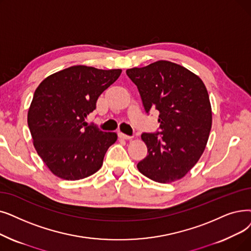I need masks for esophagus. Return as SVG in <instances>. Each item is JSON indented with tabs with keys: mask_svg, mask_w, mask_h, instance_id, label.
I'll return each mask as SVG.
<instances>
[{
	"mask_svg": "<svg viewBox=\"0 0 251 251\" xmlns=\"http://www.w3.org/2000/svg\"><path fill=\"white\" fill-rule=\"evenodd\" d=\"M119 137H120V138H122V139H131V138H132V136L127 135V134H124V133H122V132H120V133H119Z\"/></svg>",
	"mask_w": 251,
	"mask_h": 251,
	"instance_id": "esophagus-1",
	"label": "esophagus"
}]
</instances>
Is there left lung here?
Returning <instances> with one entry per match:
<instances>
[{
    "mask_svg": "<svg viewBox=\"0 0 251 251\" xmlns=\"http://www.w3.org/2000/svg\"><path fill=\"white\" fill-rule=\"evenodd\" d=\"M126 74L137 86L145 111L160 113V132L141 135L149 155L138 162L139 172L160 183L182 178L202 156L211 130V104L203 81L167 60Z\"/></svg>",
    "mask_w": 251,
    "mask_h": 251,
    "instance_id": "8db88e82",
    "label": "left lung"
}]
</instances>
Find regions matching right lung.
Returning a JSON list of instances; mask_svg holds the SVG:
<instances>
[{
	"instance_id": "1",
	"label": "right lung",
	"mask_w": 251,
	"mask_h": 251,
	"mask_svg": "<svg viewBox=\"0 0 251 251\" xmlns=\"http://www.w3.org/2000/svg\"><path fill=\"white\" fill-rule=\"evenodd\" d=\"M121 73L120 69L73 65L48 75L38 86L27 124L38 155L55 176L83 179L102 166L105 152L118 135L88 126L85 119Z\"/></svg>"
}]
</instances>
